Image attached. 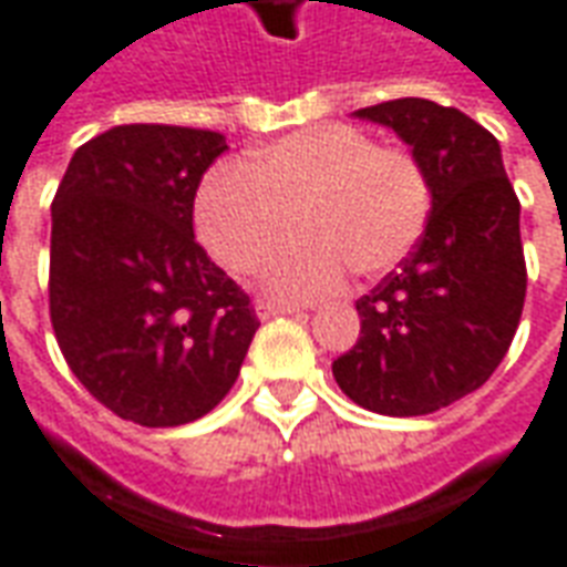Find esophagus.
Segmentation results:
<instances>
[{
  "label": "esophagus",
  "mask_w": 567,
  "mask_h": 567,
  "mask_svg": "<svg viewBox=\"0 0 567 567\" xmlns=\"http://www.w3.org/2000/svg\"><path fill=\"white\" fill-rule=\"evenodd\" d=\"M258 319H276V316H295V312H303L300 303H272V300H260Z\"/></svg>",
  "instance_id": "esophagus-1"
}]
</instances>
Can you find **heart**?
Segmentation results:
<instances>
[{
    "mask_svg": "<svg viewBox=\"0 0 567 567\" xmlns=\"http://www.w3.org/2000/svg\"><path fill=\"white\" fill-rule=\"evenodd\" d=\"M427 178L413 154L380 148L352 127H316L272 142L215 173L197 194V234L227 270L255 272L297 234L303 243L272 260L267 285L288 297L331 291L346 264L382 276L413 251L427 218Z\"/></svg>",
    "mask_w": 567,
    "mask_h": 567,
    "instance_id": "b5f03b06",
    "label": "heart"
}]
</instances>
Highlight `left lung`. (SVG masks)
Returning a JSON list of instances; mask_svg holds the SVG:
<instances>
[{"mask_svg":"<svg viewBox=\"0 0 567 567\" xmlns=\"http://www.w3.org/2000/svg\"><path fill=\"white\" fill-rule=\"evenodd\" d=\"M355 117L398 133L431 194L425 234L368 297L358 343L333 380L382 416H427L476 392L511 349L523 316L519 199L498 140L458 109L406 96Z\"/></svg>","mask_w":567,"mask_h":567,"instance_id":"obj_1","label":"left lung"}]
</instances>
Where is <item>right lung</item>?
I'll return each instance as SVG.
<instances>
[{"label": "right lung", "instance_id": "1", "mask_svg": "<svg viewBox=\"0 0 567 567\" xmlns=\"http://www.w3.org/2000/svg\"><path fill=\"white\" fill-rule=\"evenodd\" d=\"M221 133L112 127L84 142L51 203V324L72 373L115 416L187 425L234 389L258 316L194 239Z\"/></svg>", "mask_w": 567, "mask_h": 567}]
</instances>
